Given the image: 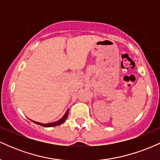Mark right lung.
Returning a JSON list of instances; mask_svg holds the SVG:
<instances>
[{"mask_svg": "<svg viewBox=\"0 0 160 160\" xmlns=\"http://www.w3.org/2000/svg\"><path fill=\"white\" fill-rule=\"evenodd\" d=\"M68 111H69V109H68L67 111H66V113H65V115H64L59 120L56 121V122H49V123L44 124V123H41V122H35V121H33V120L32 121L34 122V123L40 125V126H43V127H52V126H58V125L63 123V122H65V121L66 120V119H67L68 116Z\"/></svg>", "mask_w": 160, "mask_h": 160, "instance_id": "add662e5", "label": "right lung"}]
</instances>
